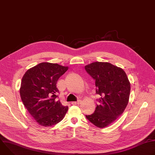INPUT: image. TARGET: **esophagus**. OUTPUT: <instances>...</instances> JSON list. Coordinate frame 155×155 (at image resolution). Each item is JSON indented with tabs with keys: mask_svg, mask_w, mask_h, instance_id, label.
<instances>
[{
	"mask_svg": "<svg viewBox=\"0 0 155 155\" xmlns=\"http://www.w3.org/2000/svg\"><path fill=\"white\" fill-rule=\"evenodd\" d=\"M81 102V100H78L77 102H72V105H77V104H80Z\"/></svg>",
	"mask_w": 155,
	"mask_h": 155,
	"instance_id": "obj_1",
	"label": "esophagus"
}]
</instances>
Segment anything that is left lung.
Masks as SVG:
<instances>
[{
  "mask_svg": "<svg viewBox=\"0 0 155 155\" xmlns=\"http://www.w3.org/2000/svg\"><path fill=\"white\" fill-rule=\"evenodd\" d=\"M84 69L95 80L96 94L101 96L94 112L86 118L98 127H107L123 113L128 104L129 81L122 69L108 62H93Z\"/></svg>",
  "mask_w": 155,
  "mask_h": 155,
  "instance_id": "left-lung-1",
  "label": "left lung"
}]
</instances>
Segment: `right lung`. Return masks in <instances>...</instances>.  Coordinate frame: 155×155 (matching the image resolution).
<instances>
[{
    "label": "right lung",
    "mask_w": 155,
    "mask_h": 155,
    "mask_svg": "<svg viewBox=\"0 0 155 155\" xmlns=\"http://www.w3.org/2000/svg\"><path fill=\"white\" fill-rule=\"evenodd\" d=\"M68 67L42 62L28 70L21 80L19 90L22 101L33 118L42 126L60 122L68 110L56 98V83Z\"/></svg>",
    "instance_id": "right-lung-1"
}]
</instances>
